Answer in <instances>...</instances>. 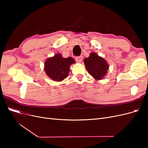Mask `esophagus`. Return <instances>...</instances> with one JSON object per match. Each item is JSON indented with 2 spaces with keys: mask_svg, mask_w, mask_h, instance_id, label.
Instances as JSON below:
<instances>
[{
  "mask_svg": "<svg viewBox=\"0 0 148 148\" xmlns=\"http://www.w3.org/2000/svg\"><path fill=\"white\" fill-rule=\"evenodd\" d=\"M75 60L78 62H82L83 60V57L82 56H77L75 57Z\"/></svg>",
  "mask_w": 148,
  "mask_h": 148,
  "instance_id": "34e87169",
  "label": "esophagus"
}]
</instances>
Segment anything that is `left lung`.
<instances>
[{
    "instance_id": "left-lung-1",
    "label": "left lung",
    "mask_w": 148,
    "mask_h": 148,
    "mask_svg": "<svg viewBox=\"0 0 148 148\" xmlns=\"http://www.w3.org/2000/svg\"><path fill=\"white\" fill-rule=\"evenodd\" d=\"M84 62L88 72L96 79H101L109 70L107 62L96 53H91Z\"/></svg>"
}]
</instances>
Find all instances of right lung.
<instances>
[{"label": "right lung", "mask_w": 148, "mask_h": 148, "mask_svg": "<svg viewBox=\"0 0 148 148\" xmlns=\"http://www.w3.org/2000/svg\"><path fill=\"white\" fill-rule=\"evenodd\" d=\"M73 63V58H63L61 54H56L46 61L44 70L49 77L60 82L68 77L70 66Z\"/></svg>", "instance_id": "obj_1"}]
</instances>
